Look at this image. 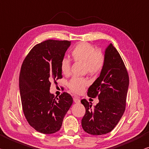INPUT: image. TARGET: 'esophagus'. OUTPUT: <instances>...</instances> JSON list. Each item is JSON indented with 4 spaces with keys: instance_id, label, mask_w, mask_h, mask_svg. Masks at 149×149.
I'll return each mask as SVG.
<instances>
[{
    "instance_id": "obj_1",
    "label": "esophagus",
    "mask_w": 149,
    "mask_h": 149,
    "mask_svg": "<svg viewBox=\"0 0 149 149\" xmlns=\"http://www.w3.org/2000/svg\"><path fill=\"white\" fill-rule=\"evenodd\" d=\"M74 101L75 103H79L80 102V100L78 98L77 96H74Z\"/></svg>"
}]
</instances>
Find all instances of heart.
<instances>
[{
	"mask_svg": "<svg viewBox=\"0 0 149 149\" xmlns=\"http://www.w3.org/2000/svg\"><path fill=\"white\" fill-rule=\"evenodd\" d=\"M72 56L75 61L85 63L86 71L91 75H97L100 72L105 64V56L96 47L90 44L81 42L72 51ZM61 71L63 74L69 75L71 72V61L64 57L60 64ZM90 82L85 77H74L69 81L68 86L70 90L76 94L84 92Z\"/></svg>",
	"mask_w": 149,
	"mask_h": 149,
	"instance_id": "heart-1",
	"label": "heart"
}]
</instances>
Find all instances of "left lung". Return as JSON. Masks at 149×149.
<instances>
[{"label": "left lung", "instance_id": "obj_1", "mask_svg": "<svg viewBox=\"0 0 149 149\" xmlns=\"http://www.w3.org/2000/svg\"><path fill=\"white\" fill-rule=\"evenodd\" d=\"M129 76L120 54L111 44L105 50V64L100 76L88 88L87 95L98 97L99 102L93 108L86 99L81 102L85 107L81 120L83 129L94 136L112 131L126 109Z\"/></svg>", "mask_w": 149, "mask_h": 149}]
</instances>
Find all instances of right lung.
Instances as JSON below:
<instances>
[{
  "instance_id": "right-lung-1",
  "label": "right lung",
  "mask_w": 149,
  "mask_h": 149,
  "mask_svg": "<svg viewBox=\"0 0 149 149\" xmlns=\"http://www.w3.org/2000/svg\"><path fill=\"white\" fill-rule=\"evenodd\" d=\"M71 42L47 40L34 45L23 61L19 75L23 111L29 124L40 133L61 129L73 103L70 94L58 97L49 92L51 81L63 78L60 64Z\"/></svg>"
}]
</instances>
